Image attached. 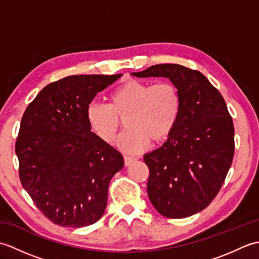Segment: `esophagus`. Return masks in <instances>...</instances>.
I'll use <instances>...</instances> for the list:
<instances>
[{"mask_svg":"<svg viewBox=\"0 0 259 259\" xmlns=\"http://www.w3.org/2000/svg\"><path fill=\"white\" fill-rule=\"evenodd\" d=\"M124 164L125 166H130V164H133L134 162L137 161V159L134 157H130V156H124Z\"/></svg>","mask_w":259,"mask_h":259,"instance_id":"34e87169","label":"esophagus"}]
</instances>
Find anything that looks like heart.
Masks as SVG:
<instances>
[{"label": "heart", "instance_id": "heart-1", "mask_svg": "<svg viewBox=\"0 0 259 259\" xmlns=\"http://www.w3.org/2000/svg\"><path fill=\"white\" fill-rule=\"evenodd\" d=\"M181 96L170 81L151 82L131 79L110 93L109 104L91 102L85 119L89 128L101 141L112 144L124 118L126 130L117 145L128 153H138L150 145L151 139H167L178 122Z\"/></svg>", "mask_w": 259, "mask_h": 259}]
</instances>
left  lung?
<instances>
[{
    "label": "left lung",
    "instance_id": "left-lung-1",
    "mask_svg": "<svg viewBox=\"0 0 259 259\" xmlns=\"http://www.w3.org/2000/svg\"><path fill=\"white\" fill-rule=\"evenodd\" d=\"M131 74L163 76L179 89L177 124L160 148L144 156L147 191L162 216H192L213 200L232 166L235 130L226 102L205 75L184 65L156 64Z\"/></svg>",
    "mask_w": 259,
    "mask_h": 259
}]
</instances>
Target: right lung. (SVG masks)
Listing matches in <instances>:
<instances>
[{
	"label": "right lung",
	"mask_w": 259,
	"mask_h": 259,
	"mask_svg": "<svg viewBox=\"0 0 259 259\" xmlns=\"http://www.w3.org/2000/svg\"><path fill=\"white\" fill-rule=\"evenodd\" d=\"M122 74L70 75L38 92L22 117L15 144L20 180L35 206L59 226L97 223L123 157L92 133L87 107Z\"/></svg>",
	"instance_id": "1"
}]
</instances>
